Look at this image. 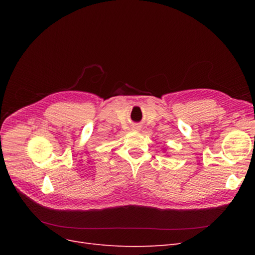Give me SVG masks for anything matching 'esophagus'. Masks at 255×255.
<instances>
[{
	"label": "esophagus",
	"instance_id": "1",
	"mask_svg": "<svg viewBox=\"0 0 255 255\" xmlns=\"http://www.w3.org/2000/svg\"><path fill=\"white\" fill-rule=\"evenodd\" d=\"M132 129H133V130H139V129H140V127H139V126H133V127H132Z\"/></svg>",
	"mask_w": 255,
	"mask_h": 255
}]
</instances>
